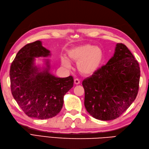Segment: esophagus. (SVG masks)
<instances>
[{
  "instance_id": "34e87169",
  "label": "esophagus",
  "mask_w": 149,
  "mask_h": 149,
  "mask_svg": "<svg viewBox=\"0 0 149 149\" xmlns=\"http://www.w3.org/2000/svg\"><path fill=\"white\" fill-rule=\"evenodd\" d=\"M74 83H75V84H80V81L78 79H74Z\"/></svg>"
}]
</instances>
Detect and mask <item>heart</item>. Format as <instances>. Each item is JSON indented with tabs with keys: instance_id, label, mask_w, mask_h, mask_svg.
I'll use <instances>...</instances> for the list:
<instances>
[{
	"instance_id": "heart-1",
	"label": "heart",
	"mask_w": 149,
	"mask_h": 149,
	"mask_svg": "<svg viewBox=\"0 0 149 149\" xmlns=\"http://www.w3.org/2000/svg\"><path fill=\"white\" fill-rule=\"evenodd\" d=\"M68 56L77 62V68L83 75H92L101 68L104 59L103 49L99 46L85 44L76 46L68 51ZM61 63L66 68L71 66L68 59L61 58Z\"/></svg>"
}]
</instances>
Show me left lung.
Returning <instances> with one entry per match:
<instances>
[{
    "label": "left lung",
    "instance_id": "8db88e82",
    "mask_svg": "<svg viewBox=\"0 0 149 149\" xmlns=\"http://www.w3.org/2000/svg\"><path fill=\"white\" fill-rule=\"evenodd\" d=\"M139 78L138 61L126 46L118 43L106 65L83 81L86 111L102 121L118 118L134 101Z\"/></svg>",
    "mask_w": 149,
    "mask_h": 149
}]
</instances>
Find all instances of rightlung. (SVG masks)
Wrapping results in <instances>:
<instances>
[{"mask_svg":"<svg viewBox=\"0 0 149 149\" xmlns=\"http://www.w3.org/2000/svg\"><path fill=\"white\" fill-rule=\"evenodd\" d=\"M50 55V51L37 40L20 49L11 65V93L20 109L30 118L55 117L62 109L64 95L74 85L71 75L61 78L51 74L49 59H44L42 68L36 65V58Z\"/></svg>","mask_w":149,"mask_h":149,"instance_id":"right-lung-1","label":"right lung"}]
</instances>
